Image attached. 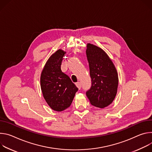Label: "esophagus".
Listing matches in <instances>:
<instances>
[{
	"label": "esophagus",
	"instance_id": "esophagus-1",
	"mask_svg": "<svg viewBox=\"0 0 152 152\" xmlns=\"http://www.w3.org/2000/svg\"><path fill=\"white\" fill-rule=\"evenodd\" d=\"M76 86L79 89H81V83H80V82H77V83H76Z\"/></svg>",
	"mask_w": 152,
	"mask_h": 152
}]
</instances>
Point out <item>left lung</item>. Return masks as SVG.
<instances>
[{
  "mask_svg": "<svg viewBox=\"0 0 152 152\" xmlns=\"http://www.w3.org/2000/svg\"><path fill=\"white\" fill-rule=\"evenodd\" d=\"M86 50L92 86L86 96L92 105L104 108L114 100L118 86V76L112 60L104 50L88 43Z\"/></svg>",
  "mask_w": 152,
  "mask_h": 152,
  "instance_id": "1",
  "label": "left lung"
}]
</instances>
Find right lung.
I'll use <instances>...</instances> for the list:
<instances>
[{
    "mask_svg": "<svg viewBox=\"0 0 152 152\" xmlns=\"http://www.w3.org/2000/svg\"><path fill=\"white\" fill-rule=\"evenodd\" d=\"M66 52L60 49L47 60L40 75V86L47 104L53 110L61 112L69 107L78 88L61 70Z\"/></svg>",
    "mask_w": 152,
    "mask_h": 152,
    "instance_id": "add662e5",
    "label": "right lung"
}]
</instances>
